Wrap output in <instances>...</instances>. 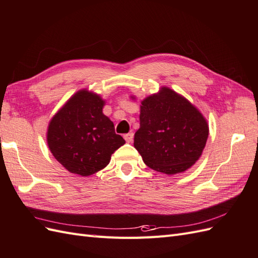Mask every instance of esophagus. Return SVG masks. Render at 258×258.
Masks as SVG:
<instances>
[{
  "instance_id": "obj_1",
  "label": "esophagus",
  "mask_w": 258,
  "mask_h": 258,
  "mask_svg": "<svg viewBox=\"0 0 258 258\" xmlns=\"http://www.w3.org/2000/svg\"><path fill=\"white\" fill-rule=\"evenodd\" d=\"M123 138H124V140H126V142L132 143V141H134V134H132V132H129V134L124 135Z\"/></svg>"
}]
</instances>
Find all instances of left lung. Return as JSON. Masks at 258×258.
I'll list each match as a JSON object with an SVG mask.
<instances>
[{
    "label": "left lung",
    "mask_w": 258,
    "mask_h": 258,
    "mask_svg": "<svg viewBox=\"0 0 258 258\" xmlns=\"http://www.w3.org/2000/svg\"><path fill=\"white\" fill-rule=\"evenodd\" d=\"M208 137L205 116L169 87L141 101L134 145L145 165L157 172L173 175L191 168L202 155Z\"/></svg>",
    "instance_id": "left-lung-1"
}]
</instances>
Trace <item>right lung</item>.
Returning a JSON list of instances; mask_svg holds the SVG:
<instances>
[{
    "label": "right lung",
    "instance_id": "obj_1",
    "mask_svg": "<svg viewBox=\"0 0 258 258\" xmlns=\"http://www.w3.org/2000/svg\"><path fill=\"white\" fill-rule=\"evenodd\" d=\"M104 104L98 93L81 89L50 119L47 145L69 172L81 176L97 173L126 143L115 134L113 121L103 114Z\"/></svg>",
    "mask_w": 258,
    "mask_h": 258
}]
</instances>
